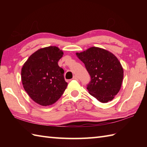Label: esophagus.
<instances>
[{"mask_svg": "<svg viewBox=\"0 0 147 147\" xmlns=\"http://www.w3.org/2000/svg\"><path fill=\"white\" fill-rule=\"evenodd\" d=\"M73 79V80H78V78L76 76H74Z\"/></svg>", "mask_w": 147, "mask_h": 147, "instance_id": "esophagus-1", "label": "esophagus"}]
</instances>
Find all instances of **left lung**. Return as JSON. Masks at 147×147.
Wrapping results in <instances>:
<instances>
[{
	"mask_svg": "<svg viewBox=\"0 0 147 147\" xmlns=\"http://www.w3.org/2000/svg\"><path fill=\"white\" fill-rule=\"evenodd\" d=\"M76 54L91 76L86 88L90 94L102 103L111 101L119 92L124 76L118 59L107 50L95 47Z\"/></svg>",
	"mask_w": 147,
	"mask_h": 147,
	"instance_id": "left-lung-1",
	"label": "left lung"
}]
</instances>
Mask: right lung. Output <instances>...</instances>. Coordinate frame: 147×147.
Instances as JSON below:
<instances>
[{"label": "right lung", "mask_w": 147, "mask_h": 147, "mask_svg": "<svg viewBox=\"0 0 147 147\" xmlns=\"http://www.w3.org/2000/svg\"><path fill=\"white\" fill-rule=\"evenodd\" d=\"M63 54L55 46L40 49L31 55L22 67L23 88L30 97L40 105L54 104L66 89L64 71L58 65Z\"/></svg>", "instance_id": "1"}]
</instances>
